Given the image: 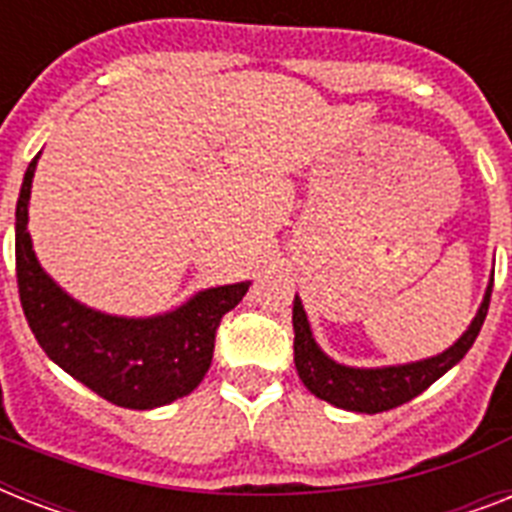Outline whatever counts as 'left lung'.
Instances as JSON below:
<instances>
[{
	"label": "left lung",
	"instance_id": "1",
	"mask_svg": "<svg viewBox=\"0 0 512 512\" xmlns=\"http://www.w3.org/2000/svg\"><path fill=\"white\" fill-rule=\"evenodd\" d=\"M492 284L494 273L489 284H486L484 300L478 305L470 327L449 348L436 353V356L420 358V361H406V364L390 366H348L327 356L319 342H316V337H313L303 300L295 295L292 327H295L297 374H300V380H303V385L311 390L313 396L337 406V409H345V412L377 414L396 409V406L412 401L414 396H420L422 390L430 388L438 377H444L473 348L478 332L484 327L486 311H489Z\"/></svg>",
	"mask_w": 512,
	"mask_h": 512
}]
</instances>
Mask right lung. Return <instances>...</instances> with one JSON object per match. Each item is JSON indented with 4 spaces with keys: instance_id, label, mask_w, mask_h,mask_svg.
<instances>
[{
    "instance_id": "add662e5",
    "label": "right lung",
    "mask_w": 512,
    "mask_h": 512,
    "mask_svg": "<svg viewBox=\"0 0 512 512\" xmlns=\"http://www.w3.org/2000/svg\"><path fill=\"white\" fill-rule=\"evenodd\" d=\"M36 162L28 164L15 209V265L23 313L42 350L74 380L124 409H156L188 396L207 374L215 329L252 281L209 287L172 311L116 316L71 297L44 271L28 233Z\"/></svg>"
}]
</instances>
